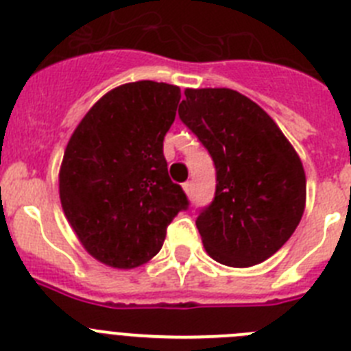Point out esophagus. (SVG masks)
Segmentation results:
<instances>
[{"instance_id": "1", "label": "esophagus", "mask_w": 351, "mask_h": 351, "mask_svg": "<svg viewBox=\"0 0 351 351\" xmlns=\"http://www.w3.org/2000/svg\"><path fill=\"white\" fill-rule=\"evenodd\" d=\"M182 188H184V191H186V193H188V195L193 193V182H191V181H186L184 184H182Z\"/></svg>"}]
</instances>
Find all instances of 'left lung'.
Returning a JSON list of instances; mask_svg holds the SVG:
<instances>
[{"label": "left lung", "instance_id": "8db88e82", "mask_svg": "<svg viewBox=\"0 0 351 351\" xmlns=\"http://www.w3.org/2000/svg\"><path fill=\"white\" fill-rule=\"evenodd\" d=\"M179 119L209 151L213 202L198 213L207 253L228 267L267 260L295 232L306 206L302 163L267 112L234 89H186Z\"/></svg>", "mask_w": 351, "mask_h": 351}]
</instances>
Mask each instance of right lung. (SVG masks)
Masks as SVG:
<instances>
[{"label": "right lung", "mask_w": 351, "mask_h": 351, "mask_svg": "<svg viewBox=\"0 0 351 351\" xmlns=\"http://www.w3.org/2000/svg\"><path fill=\"white\" fill-rule=\"evenodd\" d=\"M179 100L181 89L170 84L119 86L93 105L68 142L61 206L89 255L110 267L153 258L167 226L190 207L163 156Z\"/></svg>", "instance_id": "add662e5"}]
</instances>
